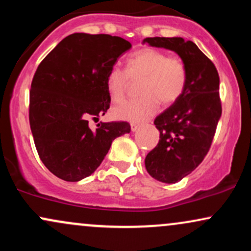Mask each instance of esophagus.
Wrapping results in <instances>:
<instances>
[{"mask_svg": "<svg viewBox=\"0 0 251 251\" xmlns=\"http://www.w3.org/2000/svg\"><path fill=\"white\" fill-rule=\"evenodd\" d=\"M139 127H140V125H138V124H131V131L132 132H135Z\"/></svg>", "mask_w": 251, "mask_h": 251, "instance_id": "esophagus-1", "label": "esophagus"}]
</instances>
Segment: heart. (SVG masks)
Returning <instances> with one entry per match:
<instances>
[{"label": "heart", "instance_id": "1", "mask_svg": "<svg viewBox=\"0 0 251 251\" xmlns=\"http://www.w3.org/2000/svg\"><path fill=\"white\" fill-rule=\"evenodd\" d=\"M129 79H142L138 99L125 101L113 108L117 119L139 123L149 119L159 108V100L169 106L183 96L188 82L185 65L178 57L162 50L143 48L128 56L126 70L111 68L106 86L111 99L119 102L125 98Z\"/></svg>", "mask_w": 251, "mask_h": 251}]
</instances>
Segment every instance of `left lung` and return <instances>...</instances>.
Instances as JSON below:
<instances>
[{"label":"left lung","instance_id":"left-lung-1","mask_svg":"<svg viewBox=\"0 0 251 251\" xmlns=\"http://www.w3.org/2000/svg\"><path fill=\"white\" fill-rule=\"evenodd\" d=\"M143 43L175 51L188 72L183 96L154 119L159 143L145 158L151 177L163 183H177L203 162L211 146L222 114L220 76L211 60L192 41L146 37Z\"/></svg>","mask_w":251,"mask_h":251}]
</instances>
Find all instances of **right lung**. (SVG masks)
<instances>
[{
  "instance_id": "right-lung-1",
  "label": "right lung",
  "mask_w": 251,
  "mask_h": 251,
  "mask_svg": "<svg viewBox=\"0 0 251 251\" xmlns=\"http://www.w3.org/2000/svg\"><path fill=\"white\" fill-rule=\"evenodd\" d=\"M131 43L107 34L74 33L57 43L35 72L29 93V123L40 159L66 181L88 177L111 144L129 133L126 122L98 124L109 108L106 77Z\"/></svg>"
}]
</instances>
